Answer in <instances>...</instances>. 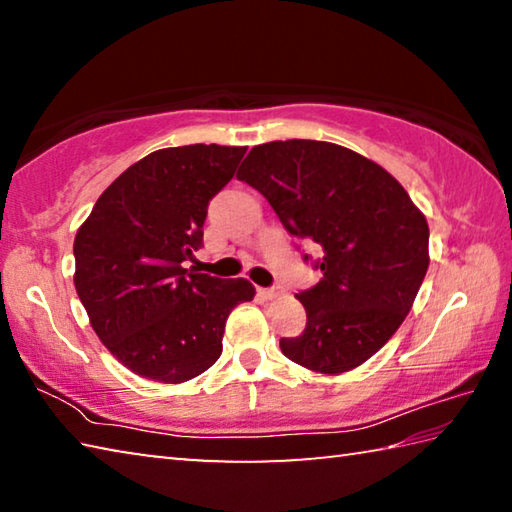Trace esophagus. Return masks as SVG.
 Segmentation results:
<instances>
[{
  "label": "esophagus",
  "mask_w": 512,
  "mask_h": 512,
  "mask_svg": "<svg viewBox=\"0 0 512 512\" xmlns=\"http://www.w3.org/2000/svg\"><path fill=\"white\" fill-rule=\"evenodd\" d=\"M257 296L264 298V300H273L280 296V289H257Z\"/></svg>",
  "instance_id": "obj_1"
}]
</instances>
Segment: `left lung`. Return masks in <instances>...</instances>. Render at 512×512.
Returning <instances> with one entry per match:
<instances>
[{
  "label": "left lung",
  "mask_w": 512,
  "mask_h": 512,
  "mask_svg": "<svg viewBox=\"0 0 512 512\" xmlns=\"http://www.w3.org/2000/svg\"><path fill=\"white\" fill-rule=\"evenodd\" d=\"M237 178L264 194L291 237L323 250V277L296 296L307 325L280 339L284 357L323 375L361 366L404 323L427 275L424 214L386 169L332 142L259 144Z\"/></svg>",
  "instance_id": "obj_1"
}]
</instances>
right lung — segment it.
Wrapping results in <instances>:
<instances>
[{
  "label": "right lung",
  "instance_id": "obj_1",
  "mask_svg": "<svg viewBox=\"0 0 512 512\" xmlns=\"http://www.w3.org/2000/svg\"><path fill=\"white\" fill-rule=\"evenodd\" d=\"M246 146L153 151L94 203L74 239V287L101 343L135 375L183 384L221 357L225 320L255 296L244 277L185 268L203 246L207 205Z\"/></svg>",
  "mask_w": 512,
  "mask_h": 512
}]
</instances>
